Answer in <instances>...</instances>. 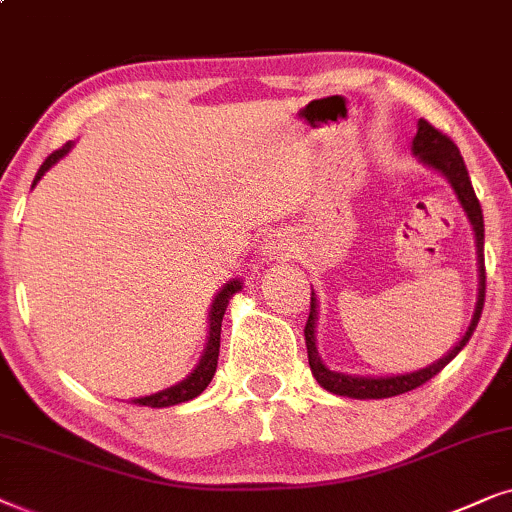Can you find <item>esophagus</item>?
Listing matches in <instances>:
<instances>
[{"instance_id":"34e87169","label":"esophagus","mask_w":512,"mask_h":512,"mask_svg":"<svg viewBox=\"0 0 512 512\" xmlns=\"http://www.w3.org/2000/svg\"><path fill=\"white\" fill-rule=\"evenodd\" d=\"M260 252L267 260H278V257L290 252V238H285V234H271L267 241L260 245Z\"/></svg>"}]
</instances>
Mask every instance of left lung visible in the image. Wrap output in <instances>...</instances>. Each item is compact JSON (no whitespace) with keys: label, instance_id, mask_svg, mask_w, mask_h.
Here are the masks:
<instances>
[{"label":"left lung","instance_id":"obj_1","mask_svg":"<svg viewBox=\"0 0 512 512\" xmlns=\"http://www.w3.org/2000/svg\"><path fill=\"white\" fill-rule=\"evenodd\" d=\"M412 154L417 156L419 163L424 166L438 170L440 175L447 177V182L452 185L456 199H459L463 213H466L470 227L475 231V248H478V302H475L473 318L463 332V337L456 342L452 351H447V356L435 360L433 365L421 367L417 372L407 374H391V377H358V374H344L330 370L323 360L318 356L316 346V323H318V299L316 292L311 290V311L309 320H306L304 337H306V351H309V365L313 377L325 391L344 395V398H356V400H379V398H393V395L407 393L412 388L426 384L428 379H433L442 367H445L449 360L456 358L463 346L468 344L470 335H473L475 325H478L482 306H485V255H482V248H485V220H482V208L478 196L473 192V185H470V177L466 170V163H463V156L452 140L447 138L445 133H440L438 128H433L428 121L419 119L417 124V135L412 140Z\"/></svg>","mask_w":512,"mask_h":512}]
</instances>
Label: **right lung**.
I'll return each mask as SVG.
<instances>
[{"instance_id":"right-lung-1","label":"right lung","mask_w":512,"mask_h":512,"mask_svg":"<svg viewBox=\"0 0 512 512\" xmlns=\"http://www.w3.org/2000/svg\"><path fill=\"white\" fill-rule=\"evenodd\" d=\"M72 147H74V142H67L63 149L53 152L49 159L42 163V168L37 170L32 187L37 185L39 180H42V175L46 173V170H51L60 159H63V156L70 154ZM241 288H243V283L238 281V278H234V281L224 283L220 292L215 295L213 304H210V311H208V342H206V349H203V356L199 360V365H196L194 370L189 372V377L177 381L175 386L163 388V391H159V393L145 395V398H133L135 405H142V407H173V405L187 403V400H194L196 395H201L203 391H206V386L210 384V379H213V374L217 370V356H220V332H222L224 311H227L229 299L234 297Z\"/></svg>"}]
</instances>
